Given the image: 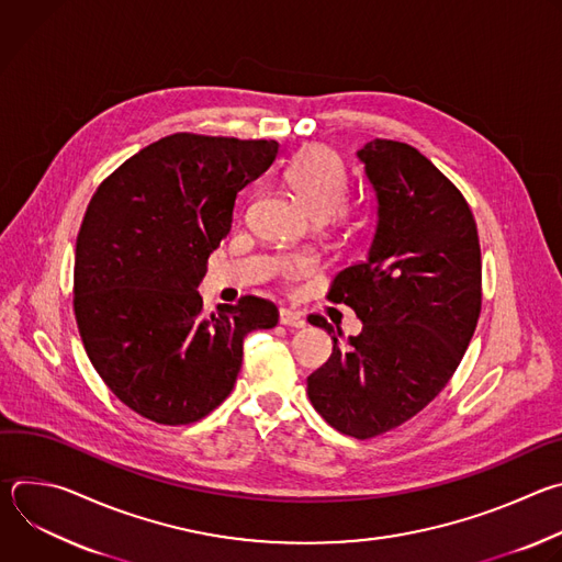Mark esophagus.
Instances as JSON below:
<instances>
[{
    "label": "esophagus",
    "instance_id": "esophagus-1",
    "mask_svg": "<svg viewBox=\"0 0 562 562\" xmlns=\"http://www.w3.org/2000/svg\"><path fill=\"white\" fill-rule=\"evenodd\" d=\"M280 325L291 327V329H302V327H306V319L300 313H295V311L282 308L280 311Z\"/></svg>",
    "mask_w": 562,
    "mask_h": 562
}]
</instances>
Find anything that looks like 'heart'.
Returning a JSON list of instances; mask_svg holds the SVG:
<instances>
[{"label":"heart","instance_id":"b5f03b06","mask_svg":"<svg viewBox=\"0 0 562 562\" xmlns=\"http://www.w3.org/2000/svg\"><path fill=\"white\" fill-rule=\"evenodd\" d=\"M284 182L315 220H327L334 215L349 187L342 159L325 146L302 148L286 167ZM282 269L289 276H306L315 269V262L311 258H286L282 260Z\"/></svg>","mask_w":562,"mask_h":562}]
</instances>
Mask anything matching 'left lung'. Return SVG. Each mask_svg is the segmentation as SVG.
<instances>
[{"mask_svg":"<svg viewBox=\"0 0 562 562\" xmlns=\"http://www.w3.org/2000/svg\"><path fill=\"white\" fill-rule=\"evenodd\" d=\"M375 195L367 258L334 280L329 297L362 319L331 336L334 353L306 380L313 409L334 429L373 438L425 409L460 364L480 313V245L460 191L414 146L373 139L360 148Z\"/></svg>","mask_w":562,"mask_h":562,"instance_id":"1","label":"left lung"}]
</instances>
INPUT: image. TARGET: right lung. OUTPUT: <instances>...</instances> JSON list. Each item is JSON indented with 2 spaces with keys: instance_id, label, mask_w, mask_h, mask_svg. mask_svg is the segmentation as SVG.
<instances>
[{
  "instance_id": "right-lung-1",
  "label": "right lung",
  "mask_w": 562,
  "mask_h": 562,
  "mask_svg": "<svg viewBox=\"0 0 562 562\" xmlns=\"http://www.w3.org/2000/svg\"><path fill=\"white\" fill-rule=\"evenodd\" d=\"M278 153L273 139L176 133L93 195L75 247V319L91 364L135 414L159 425L204 418L235 384L245 336L278 325L262 297L204 315L198 293L237 193Z\"/></svg>"
}]
</instances>
